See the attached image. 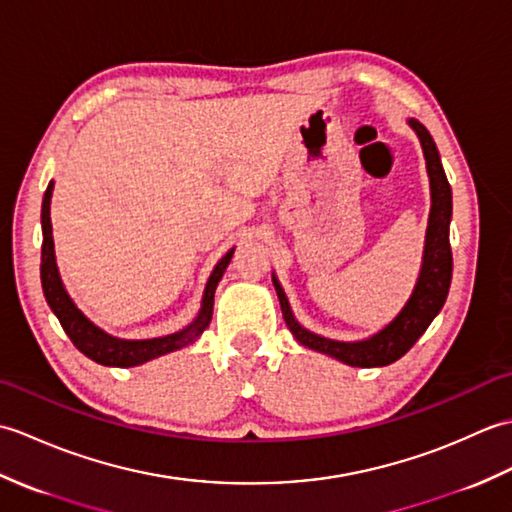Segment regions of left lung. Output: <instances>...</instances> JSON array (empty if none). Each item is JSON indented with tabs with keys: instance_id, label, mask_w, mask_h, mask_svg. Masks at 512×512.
<instances>
[{
	"instance_id": "8db88e82",
	"label": "left lung",
	"mask_w": 512,
	"mask_h": 512,
	"mask_svg": "<svg viewBox=\"0 0 512 512\" xmlns=\"http://www.w3.org/2000/svg\"><path fill=\"white\" fill-rule=\"evenodd\" d=\"M409 125L413 132L418 134L420 145L424 151V160H427V173L431 184V211H429V226L427 237H424V253H422V266L416 286L405 308L398 312V317L385 325L383 330L369 336L365 341H332L325 336L314 334L310 330L299 325L295 314L290 310V303L284 288L279 286L277 277L273 275V284L277 290V297L281 303V312H284L286 325L290 332L295 334V339L317 350L321 354H328L336 361L352 367H383L398 361L400 356H405L413 343L427 332L431 321L438 317L444 301L449 295L451 275H453V255H451V242H449V224L453 213L451 202V187L447 180V173L442 169L440 154L433 143L427 127L418 123L416 118H409Z\"/></svg>"
}]
</instances>
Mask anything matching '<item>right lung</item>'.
I'll return each instance as SVG.
<instances>
[{"label":"right lung","instance_id":"add662e5","mask_svg":"<svg viewBox=\"0 0 512 512\" xmlns=\"http://www.w3.org/2000/svg\"><path fill=\"white\" fill-rule=\"evenodd\" d=\"M52 189H54V182L48 184L46 193H43V204H41V231H43L41 288H43V295H46L50 310L57 314L61 328L70 336V341L76 345V350H81L85 356L92 358V361L107 367H134V365H143L151 361V358H158L162 354L182 350V347L191 345L206 328H209L211 317H213L215 288L220 284L226 266L231 264L235 248L228 250V253L213 268V273L209 281H206V288H204L202 308L198 312V317H195L187 328L167 336H158V339H145V341L116 339V336H110L101 328H96V325L74 306V301L70 299V295L65 292L61 284L57 259H54V239H52V224H50Z\"/></svg>","mask_w":512,"mask_h":512}]
</instances>
